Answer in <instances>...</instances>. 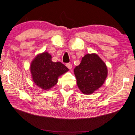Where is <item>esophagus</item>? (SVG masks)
I'll return each instance as SVG.
<instances>
[{
	"mask_svg": "<svg viewBox=\"0 0 135 135\" xmlns=\"http://www.w3.org/2000/svg\"><path fill=\"white\" fill-rule=\"evenodd\" d=\"M66 66H67L68 69H71L72 68V65L70 64H66Z\"/></svg>",
	"mask_w": 135,
	"mask_h": 135,
	"instance_id": "1",
	"label": "esophagus"
}]
</instances>
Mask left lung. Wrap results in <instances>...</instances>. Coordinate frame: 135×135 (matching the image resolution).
<instances>
[{
	"mask_svg": "<svg viewBox=\"0 0 135 135\" xmlns=\"http://www.w3.org/2000/svg\"><path fill=\"white\" fill-rule=\"evenodd\" d=\"M77 85L84 94H92L100 88L108 75L106 64L96 54H88L74 69Z\"/></svg>",
	"mask_w": 135,
	"mask_h": 135,
	"instance_id": "8db88e82",
	"label": "left lung"
}]
</instances>
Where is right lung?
Here are the masks:
<instances>
[{
	"mask_svg": "<svg viewBox=\"0 0 135 135\" xmlns=\"http://www.w3.org/2000/svg\"><path fill=\"white\" fill-rule=\"evenodd\" d=\"M52 57L47 52L38 54L30 65L33 81L38 86L48 90L57 83L58 77L68 71V68L60 62H53Z\"/></svg>",
	"mask_w": 135,
	"mask_h": 135,
	"instance_id": "right-lung-1",
	"label": "right lung"
}]
</instances>
